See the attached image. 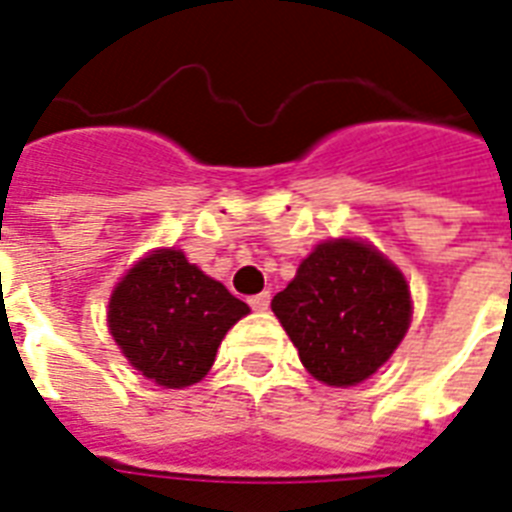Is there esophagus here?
Here are the masks:
<instances>
[{"mask_svg":"<svg viewBox=\"0 0 512 512\" xmlns=\"http://www.w3.org/2000/svg\"><path fill=\"white\" fill-rule=\"evenodd\" d=\"M269 299H272V296H269V291H261V293H256V296H251V299H248V304H251L256 312H264V310H269Z\"/></svg>","mask_w":512,"mask_h":512,"instance_id":"1","label":"esophagus"}]
</instances>
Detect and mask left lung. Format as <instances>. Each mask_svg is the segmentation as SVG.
Wrapping results in <instances>:
<instances>
[{"label": "left lung", "instance_id": "obj_1", "mask_svg": "<svg viewBox=\"0 0 512 512\" xmlns=\"http://www.w3.org/2000/svg\"><path fill=\"white\" fill-rule=\"evenodd\" d=\"M272 312L315 379L350 387L376 374L406 336L411 293L374 245L342 237L301 261Z\"/></svg>", "mask_w": 512, "mask_h": 512}]
</instances>
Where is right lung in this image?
Returning <instances> with one entry per match:
<instances>
[{
  "instance_id": "right-lung-1",
  "label": "right lung",
  "mask_w": 512,
  "mask_h": 512,
  "mask_svg": "<svg viewBox=\"0 0 512 512\" xmlns=\"http://www.w3.org/2000/svg\"><path fill=\"white\" fill-rule=\"evenodd\" d=\"M248 304L219 280L160 248L133 264L109 299V331L130 366L160 387L200 382L221 339L248 315Z\"/></svg>"
}]
</instances>
